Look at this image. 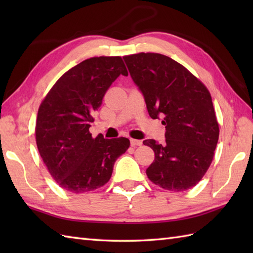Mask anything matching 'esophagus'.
I'll use <instances>...</instances> for the list:
<instances>
[{
    "label": "esophagus",
    "instance_id": "1",
    "mask_svg": "<svg viewBox=\"0 0 253 253\" xmlns=\"http://www.w3.org/2000/svg\"><path fill=\"white\" fill-rule=\"evenodd\" d=\"M130 144L131 147H140L142 146V141L141 140H136V139H130Z\"/></svg>",
    "mask_w": 253,
    "mask_h": 253
}]
</instances>
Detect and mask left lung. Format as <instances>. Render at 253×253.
Here are the masks:
<instances>
[{
    "label": "left lung",
    "mask_w": 253,
    "mask_h": 253,
    "mask_svg": "<svg viewBox=\"0 0 253 253\" xmlns=\"http://www.w3.org/2000/svg\"><path fill=\"white\" fill-rule=\"evenodd\" d=\"M144 96L149 115L163 117L165 142L143 141L154 151L147 169L153 184L170 191L195 187L211 165L219 127L208 88L173 58L159 53L124 56Z\"/></svg>",
    "instance_id": "8db88e82"
}]
</instances>
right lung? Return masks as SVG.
<instances>
[{
	"instance_id": "right-lung-1",
	"label": "right lung",
	"mask_w": 253,
	"mask_h": 253,
	"mask_svg": "<svg viewBox=\"0 0 253 253\" xmlns=\"http://www.w3.org/2000/svg\"><path fill=\"white\" fill-rule=\"evenodd\" d=\"M127 76L121 56H95L61 76L42 100L36 121V142L47 170L66 191L83 193L110 180L127 138L92 137L93 115L112 83Z\"/></svg>"
}]
</instances>
